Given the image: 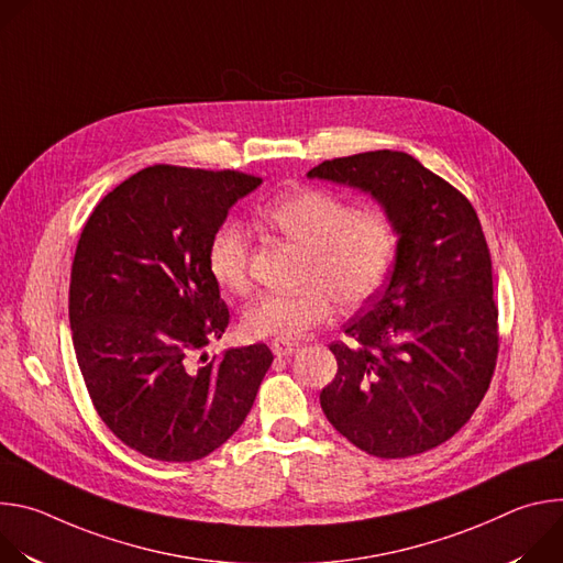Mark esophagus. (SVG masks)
<instances>
[{"mask_svg":"<svg viewBox=\"0 0 563 563\" xmlns=\"http://www.w3.org/2000/svg\"><path fill=\"white\" fill-rule=\"evenodd\" d=\"M298 343H289V341H272V352L276 356H291L298 352Z\"/></svg>","mask_w":563,"mask_h":563,"instance_id":"esophagus-1","label":"esophagus"}]
</instances>
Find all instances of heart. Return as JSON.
Here are the masks:
<instances>
[{
    "label": "heart",
    "instance_id": "1",
    "mask_svg": "<svg viewBox=\"0 0 563 563\" xmlns=\"http://www.w3.org/2000/svg\"><path fill=\"white\" fill-rule=\"evenodd\" d=\"M261 220L307 250L305 287L285 294H263L245 316L250 339L294 341L332 313L334 300L343 309L367 305L385 285L398 235L391 218L380 209L354 205L318 187L291 189L261 209ZM252 238L235 224L222 222L209 238L207 269L227 291L243 296L252 287Z\"/></svg>",
    "mask_w": 563,
    "mask_h": 563
}]
</instances>
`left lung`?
Segmentation results:
<instances>
[{"label":"left lung","mask_w":563,"mask_h":563,"mask_svg":"<svg viewBox=\"0 0 563 563\" xmlns=\"http://www.w3.org/2000/svg\"><path fill=\"white\" fill-rule=\"evenodd\" d=\"M309 178L369 191L398 245L385 289L330 350L328 421L358 450L408 459L454 437L486 396L499 354V307L484 229L470 200L400 151L325 159Z\"/></svg>","instance_id":"8db88e82"}]
</instances>
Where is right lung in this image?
<instances>
[{"label": "right lung", "instance_id": "right-lung-1", "mask_svg": "<svg viewBox=\"0 0 563 563\" xmlns=\"http://www.w3.org/2000/svg\"><path fill=\"white\" fill-rule=\"evenodd\" d=\"M258 185L233 169L153 165L107 194L79 233L68 289L77 365L104 426L148 459L211 454L272 367L263 343L194 363L229 325L209 238Z\"/></svg>", "mask_w": 563, "mask_h": 563}]
</instances>
